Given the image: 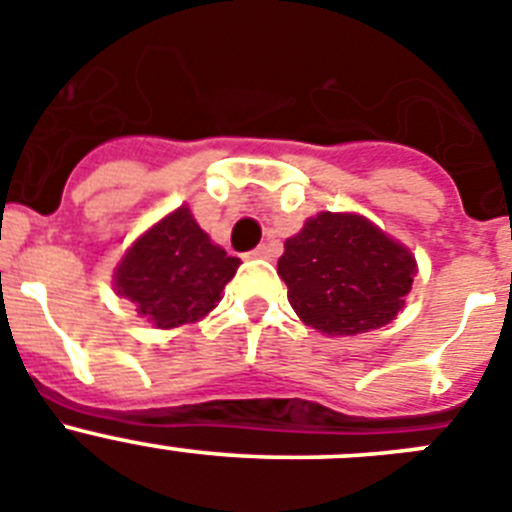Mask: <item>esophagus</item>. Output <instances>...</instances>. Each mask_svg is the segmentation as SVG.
Masks as SVG:
<instances>
[{"instance_id":"1","label":"esophagus","mask_w":512,"mask_h":512,"mask_svg":"<svg viewBox=\"0 0 512 512\" xmlns=\"http://www.w3.org/2000/svg\"><path fill=\"white\" fill-rule=\"evenodd\" d=\"M273 255H275L273 245H260L257 250H252L247 257H255V260H270Z\"/></svg>"}]
</instances>
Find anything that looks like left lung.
<instances>
[{"mask_svg":"<svg viewBox=\"0 0 512 512\" xmlns=\"http://www.w3.org/2000/svg\"><path fill=\"white\" fill-rule=\"evenodd\" d=\"M278 275L303 324L354 336L398 316L416 278V257L365 216L321 211L285 239Z\"/></svg>","mask_w":512,"mask_h":512,"instance_id":"left-lung-1","label":"left lung"}]
</instances>
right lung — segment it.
Here are the masks:
<instances>
[{"mask_svg":"<svg viewBox=\"0 0 512 512\" xmlns=\"http://www.w3.org/2000/svg\"><path fill=\"white\" fill-rule=\"evenodd\" d=\"M239 257H229L181 206L147 229L114 270L117 296L158 329L204 319L234 278Z\"/></svg>","mask_w":512,"mask_h":512,"instance_id":"1","label":"right lung"}]
</instances>
